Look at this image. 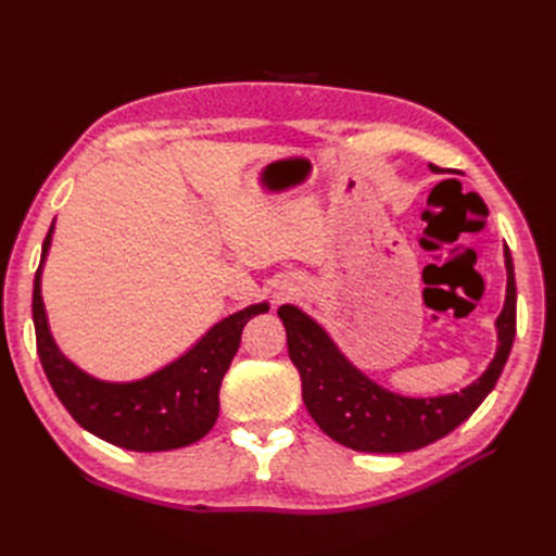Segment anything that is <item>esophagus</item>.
Returning <instances> with one entry per match:
<instances>
[{
    "label": "esophagus",
    "instance_id": "1",
    "mask_svg": "<svg viewBox=\"0 0 556 556\" xmlns=\"http://www.w3.org/2000/svg\"><path fill=\"white\" fill-rule=\"evenodd\" d=\"M278 299H280V296H278Z\"/></svg>",
    "mask_w": 556,
    "mask_h": 556
}]
</instances>
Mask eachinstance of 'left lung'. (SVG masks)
Returning <instances> with one entry per match:
<instances>
[{"label": "left lung", "mask_w": 556, "mask_h": 556, "mask_svg": "<svg viewBox=\"0 0 556 556\" xmlns=\"http://www.w3.org/2000/svg\"><path fill=\"white\" fill-rule=\"evenodd\" d=\"M506 268L508 292L496 319V357L480 380L450 396L406 399L382 390L336 350L308 315L294 306H280L278 317L288 331V352L301 378V396L317 427L350 450L382 454L419 450L457 429L494 390L513 350L517 290L508 248Z\"/></svg>", "instance_id": "8db88e82"}]
</instances>
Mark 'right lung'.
Segmentation results:
<instances>
[{
	"instance_id": "add662e5",
	"label": "right lung",
	"mask_w": 556,
	"mask_h": 556,
	"mask_svg": "<svg viewBox=\"0 0 556 556\" xmlns=\"http://www.w3.org/2000/svg\"><path fill=\"white\" fill-rule=\"evenodd\" d=\"M50 233L53 227L43 239L35 294H31V317H35L37 352L43 374L62 406L86 431L134 452L176 450L204 439L220 410V384L239 350L241 331L250 317L266 313L268 304L229 315L188 355L150 378L125 384L94 380L66 362L50 339L41 301V266Z\"/></svg>"
}]
</instances>
